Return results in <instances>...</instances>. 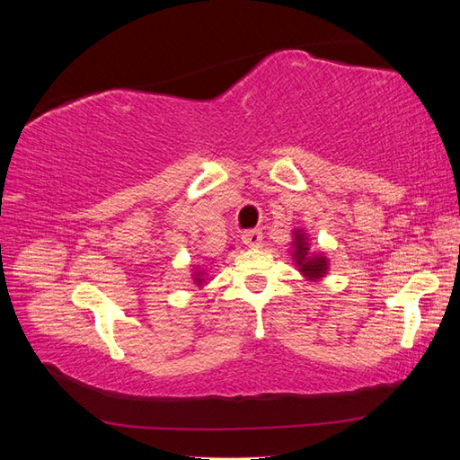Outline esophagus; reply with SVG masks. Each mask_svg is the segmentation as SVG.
I'll return each instance as SVG.
<instances>
[{"label": "esophagus", "mask_w": 460, "mask_h": 460, "mask_svg": "<svg viewBox=\"0 0 460 460\" xmlns=\"http://www.w3.org/2000/svg\"><path fill=\"white\" fill-rule=\"evenodd\" d=\"M242 240L247 247H259L262 242V232L261 230H249L242 235Z\"/></svg>", "instance_id": "esophagus-1"}]
</instances>
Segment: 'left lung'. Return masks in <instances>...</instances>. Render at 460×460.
<instances>
[{
	"label": "left lung",
	"mask_w": 460,
	"mask_h": 460,
	"mask_svg": "<svg viewBox=\"0 0 460 460\" xmlns=\"http://www.w3.org/2000/svg\"><path fill=\"white\" fill-rule=\"evenodd\" d=\"M289 253L294 259L296 269L301 272V276L307 282H320L328 274L330 269V259L324 252H314L311 247L309 234L303 228H296L291 232V242H289Z\"/></svg>",
	"instance_id": "obj_1"
}]
</instances>
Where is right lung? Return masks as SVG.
I'll use <instances>...</instances> for the list:
<instances>
[{
    "label": "right lung",
    "instance_id": "1",
    "mask_svg": "<svg viewBox=\"0 0 460 460\" xmlns=\"http://www.w3.org/2000/svg\"><path fill=\"white\" fill-rule=\"evenodd\" d=\"M230 249H234V247H230ZM191 282L196 284L199 289H203L208 282L213 280V276L208 274V270H205L207 267H203V264H191Z\"/></svg>",
    "mask_w": 460,
    "mask_h": 460
}]
</instances>
